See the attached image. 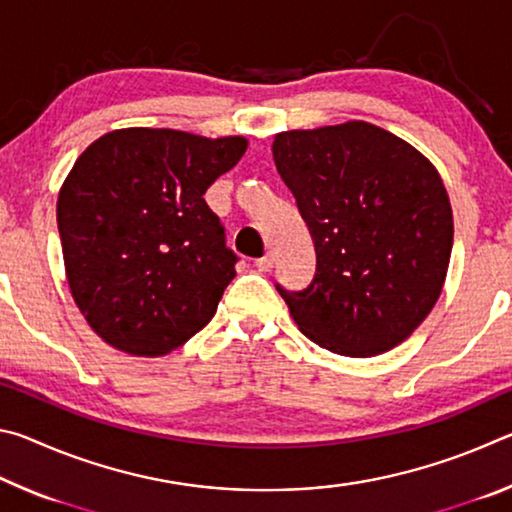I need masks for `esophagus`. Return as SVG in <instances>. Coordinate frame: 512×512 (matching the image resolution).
Instances as JSON below:
<instances>
[{"label":"esophagus","mask_w":512,"mask_h":512,"mask_svg":"<svg viewBox=\"0 0 512 512\" xmlns=\"http://www.w3.org/2000/svg\"><path fill=\"white\" fill-rule=\"evenodd\" d=\"M273 264H275V259H273V255L271 253H266L264 257H259L257 262H255V266H257V271H262V273H266V271H271L273 268Z\"/></svg>","instance_id":"obj_1"}]
</instances>
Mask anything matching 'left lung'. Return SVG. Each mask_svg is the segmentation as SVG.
Returning <instances> with one entry per match:
<instances>
[{"label": "left lung", "mask_w": 512, "mask_h": 512, "mask_svg": "<svg viewBox=\"0 0 512 512\" xmlns=\"http://www.w3.org/2000/svg\"><path fill=\"white\" fill-rule=\"evenodd\" d=\"M273 160L316 250L305 289L275 284L300 332L343 357L409 339L452 255V205L436 167L366 121L275 135Z\"/></svg>", "instance_id": "1"}]
</instances>
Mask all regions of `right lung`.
<instances>
[{
  "label": "right lung",
  "instance_id": "right-lung-1",
  "mask_svg": "<svg viewBox=\"0 0 512 512\" xmlns=\"http://www.w3.org/2000/svg\"><path fill=\"white\" fill-rule=\"evenodd\" d=\"M246 146L244 137L124 128L74 162L56 207L67 282L112 348L160 357L212 320L239 257L203 194Z\"/></svg>",
  "mask_w": 512,
  "mask_h": 512
}]
</instances>
